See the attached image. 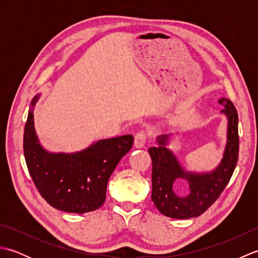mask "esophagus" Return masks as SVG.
<instances>
[{
  "label": "esophagus",
  "instance_id": "1",
  "mask_svg": "<svg viewBox=\"0 0 258 258\" xmlns=\"http://www.w3.org/2000/svg\"><path fill=\"white\" fill-rule=\"evenodd\" d=\"M147 140V131L146 130H140L138 133L135 134V140H134V146L141 149L143 147L146 143Z\"/></svg>",
  "mask_w": 258,
  "mask_h": 258
}]
</instances>
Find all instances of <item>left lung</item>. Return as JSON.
<instances>
[{"mask_svg":"<svg viewBox=\"0 0 258 258\" xmlns=\"http://www.w3.org/2000/svg\"><path fill=\"white\" fill-rule=\"evenodd\" d=\"M223 113L228 118L227 144L224 157L215 171L208 174L185 173L176 158L165 145L168 136L158 139V147H151L152 158V201L163 215L179 220L197 217L208 210L220 197L231 179L238 160V115L234 104L221 98ZM177 178H185L190 184V194L178 197L172 188Z\"/></svg>","mask_w":258,"mask_h":258,"instance_id":"left-lung-1","label":"left lung"}]
</instances>
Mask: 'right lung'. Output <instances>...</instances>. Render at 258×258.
<instances>
[{
  "label": "right lung",
  "instance_id": "obj_1",
  "mask_svg": "<svg viewBox=\"0 0 258 258\" xmlns=\"http://www.w3.org/2000/svg\"><path fill=\"white\" fill-rule=\"evenodd\" d=\"M40 95L33 98L35 105ZM33 109L27 115L23 150L27 169L41 196L56 210L84 214L100 208L106 197L108 178L134 138L123 135L101 140L75 154H52L36 138Z\"/></svg>",
  "mask_w": 258,
  "mask_h": 258
}]
</instances>
